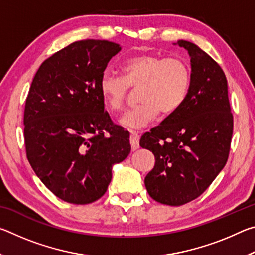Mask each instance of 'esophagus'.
I'll return each mask as SVG.
<instances>
[{
    "label": "esophagus",
    "instance_id": "esophagus-1",
    "mask_svg": "<svg viewBox=\"0 0 255 255\" xmlns=\"http://www.w3.org/2000/svg\"><path fill=\"white\" fill-rule=\"evenodd\" d=\"M130 145L132 150H136L139 147V135L136 131L130 132Z\"/></svg>",
    "mask_w": 255,
    "mask_h": 255
}]
</instances>
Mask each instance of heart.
<instances>
[{"instance_id":"obj_1","label":"heart","mask_w":255,"mask_h":255,"mask_svg":"<svg viewBox=\"0 0 255 255\" xmlns=\"http://www.w3.org/2000/svg\"><path fill=\"white\" fill-rule=\"evenodd\" d=\"M191 85V68L180 57H166L146 53L125 60L122 76L105 72L100 79V93L108 110L117 112L131 89H137L140 103L127 110L119 119L129 129H140L159 115L178 111L187 99Z\"/></svg>"}]
</instances>
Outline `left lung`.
Instances as JSON below:
<instances>
[{"mask_svg": "<svg viewBox=\"0 0 255 255\" xmlns=\"http://www.w3.org/2000/svg\"><path fill=\"white\" fill-rule=\"evenodd\" d=\"M179 46L191 57V85L178 111L140 138L155 156L145 187L155 201L181 206L199 197L230 155L234 120L222 67L190 41Z\"/></svg>", "mask_w": 255, "mask_h": 255, "instance_id": "obj_1", "label": "left lung"}]
</instances>
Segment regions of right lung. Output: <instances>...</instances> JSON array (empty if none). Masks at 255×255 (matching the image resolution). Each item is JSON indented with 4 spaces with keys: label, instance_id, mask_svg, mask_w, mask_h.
Returning a JSON list of instances; mask_svg holds the SVG:
<instances>
[{
    "label": "right lung",
    "instance_id": "obj_1",
    "mask_svg": "<svg viewBox=\"0 0 255 255\" xmlns=\"http://www.w3.org/2000/svg\"><path fill=\"white\" fill-rule=\"evenodd\" d=\"M122 49L107 40H81L41 64L24 107L30 165L56 197L91 204L105 195L115 163L130 153L129 132L105 110L100 79Z\"/></svg>",
    "mask_w": 255,
    "mask_h": 255
}]
</instances>
